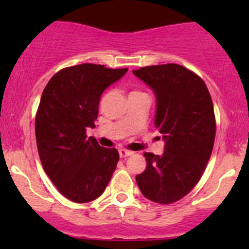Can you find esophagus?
Returning a JSON list of instances; mask_svg holds the SVG:
<instances>
[{
	"label": "esophagus",
	"mask_w": 249,
	"mask_h": 249,
	"mask_svg": "<svg viewBox=\"0 0 249 249\" xmlns=\"http://www.w3.org/2000/svg\"><path fill=\"white\" fill-rule=\"evenodd\" d=\"M134 154V152L131 150H127V149H119V157L120 158H126L130 157V155Z\"/></svg>",
	"instance_id": "esophagus-1"
}]
</instances>
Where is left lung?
Wrapping results in <instances>:
<instances>
[{"label": "left lung", "mask_w": 249, "mask_h": 249, "mask_svg": "<svg viewBox=\"0 0 249 249\" xmlns=\"http://www.w3.org/2000/svg\"><path fill=\"white\" fill-rule=\"evenodd\" d=\"M154 91L155 127L162 134V155L144 153L147 167L136 176L141 193L162 205L188 194L201 178L212 153L215 118L205 82L177 64L132 71Z\"/></svg>", "instance_id": "8db88e82"}]
</instances>
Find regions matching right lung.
I'll use <instances>...</instances> for the list:
<instances>
[{
	"label": "right lung",
	"mask_w": 249,
	"mask_h": 249,
	"mask_svg": "<svg viewBox=\"0 0 249 249\" xmlns=\"http://www.w3.org/2000/svg\"><path fill=\"white\" fill-rule=\"evenodd\" d=\"M126 72L82 64L55 73L44 88L35 123L39 159L53 184L71 201L97 199L117 167L118 150L88 139L87 127H95L102 92Z\"/></svg>",
	"instance_id": "right-lung-1"
}]
</instances>
